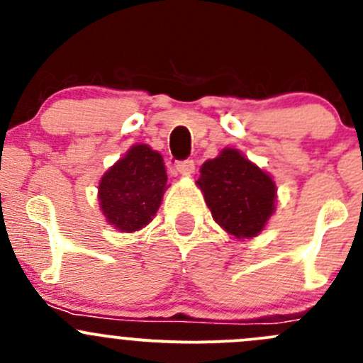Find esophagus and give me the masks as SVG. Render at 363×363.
<instances>
[{"mask_svg":"<svg viewBox=\"0 0 363 363\" xmlns=\"http://www.w3.org/2000/svg\"><path fill=\"white\" fill-rule=\"evenodd\" d=\"M175 170H177V174H181V175L195 174V161L193 160L179 161V163L175 164Z\"/></svg>","mask_w":363,"mask_h":363,"instance_id":"1","label":"esophagus"}]
</instances>
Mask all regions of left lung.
<instances>
[{
    "mask_svg": "<svg viewBox=\"0 0 363 363\" xmlns=\"http://www.w3.org/2000/svg\"><path fill=\"white\" fill-rule=\"evenodd\" d=\"M196 186L214 221L233 239L258 237L276 212V181L239 149L225 147L205 161Z\"/></svg>",
    "mask_w": 363,
    "mask_h": 363,
    "instance_id": "1",
    "label": "left lung"
}]
</instances>
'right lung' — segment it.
<instances>
[{
    "label": "right lung",
    "mask_w": 363,
    "mask_h": 363,
    "mask_svg": "<svg viewBox=\"0 0 363 363\" xmlns=\"http://www.w3.org/2000/svg\"><path fill=\"white\" fill-rule=\"evenodd\" d=\"M163 156L147 144H135L101 175L98 202L108 225L121 233L147 226L158 212L167 184Z\"/></svg>",
    "instance_id": "1"
}]
</instances>
